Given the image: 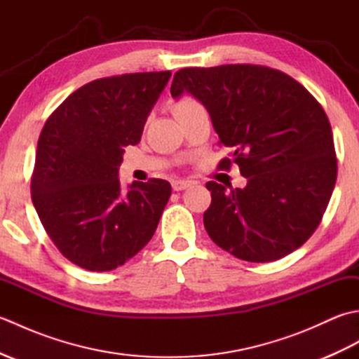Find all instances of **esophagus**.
Returning <instances> with one entry per match:
<instances>
[{
  "label": "esophagus",
  "mask_w": 359,
  "mask_h": 359,
  "mask_svg": "<svg viewBox=\"0 0 359 359\" xmlns=\"http://www.w3.org/2000/svg\"><path fill=\"white\" fill-rule=\"evenodd\" d=\"M191 185H193L191 180H182V179L172 180V189H174V191H184V189L189 188Z\"/></svg>",
  "instance_id": "1"
}]
</instances>
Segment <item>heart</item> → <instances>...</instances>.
Instances as JSON below:
<instances>
[{
  "instance_id": "obj_1",
  "label": "heart",
  "mask_w": 359,
  "mask_h": 359,
  "mask_svg": "<svg viewBox=\"0 0 359 359\" xmlns=\"http://www.w3.org/2000/svg\"><path fill=\"white\" fill-rule=\"evenodd\" d=\"M197 106H201V104H199V102L196 100V98L189 97V95H182V97L177 98V100H174L171 103V109H172L175 117H180V116H184V114L189 112L191 109L197 108Z\"/></svg>"
}]
</instances>
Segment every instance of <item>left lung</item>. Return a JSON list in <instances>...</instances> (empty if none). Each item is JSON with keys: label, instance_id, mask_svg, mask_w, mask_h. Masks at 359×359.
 I'll use <instances>...</instances> for the list:
<instances>
[{"label": "left lung", "instance_id": "obj_1", "mask_svg": "<svg viewBox=\"0 0 359 359\" xmlns=\"http://www.w3.org/2000/svg\"><path fill=\"white\" fill-rule=\"evenodd\" d=\"M207 108L219 144L231 149L220 170L239 165L245 188L208 182L203 225L211 241L248 262H271L315 233L337 184L330 121L290 75L259 65L185 67L171 95Z\"/></svg>", "mask_w": 359, "mask_h": 359}]
</instances>
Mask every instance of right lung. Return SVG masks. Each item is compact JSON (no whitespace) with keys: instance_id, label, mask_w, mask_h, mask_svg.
<instances>
[{"instance_id":"1","label":"right lung","mask_w":359,"mask_h":359,"mask_svg":"<svg viewBox=\"0 0 359 359\" xmlns=\"http://www.w3.org/2000/svg\"><path fill=\"white\" fill-rule=\"evenodd\" d=\"M170 71L98 79L46 120L30 180L34 207L66 259L89 271L123 265L147 245L171 196L170 182H133L118 168L162 94Z\"/></svg>"}]
</instances>
